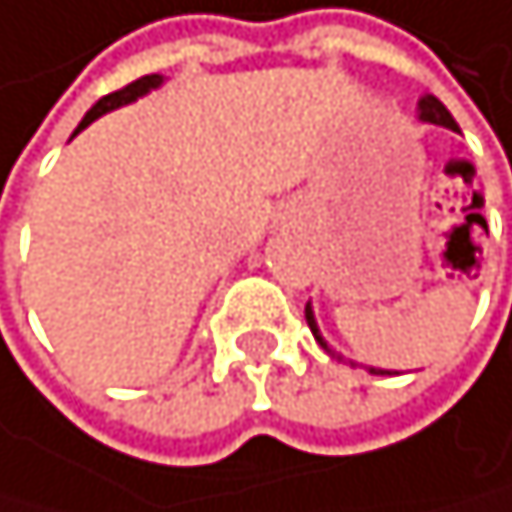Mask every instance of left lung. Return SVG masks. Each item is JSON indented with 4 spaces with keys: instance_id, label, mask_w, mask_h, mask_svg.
Masks as SVG:
<instances>
[{
    "instance_id": "8db88e82",
    "label": "left lung",
    "mask_w": 512,
    "mask_h": 512,
    "mask_svg": "<svg viewBox=\"0 0 512 512\" xmlns=\"http://www.w3.org/2000/svg\"><path fill=\"white\" fill-rule=\"evenodd\" d=\"M420 120H430V123H440V127H449V130H459L456 127V120H452V114L446 111V104L440 101V98H433V95H427L424 101H420ZM306 321H309V328H312V334L318 337V328H315V315H312V309L306 306ZM321 341V337H318ZM325 344V341H321ZM373 373H382V369H373ZM382 376H392V373H382Z\"/></svg>"
}]
</instances>
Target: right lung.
I'll use <instances>...</instances> for the list:
<instances>
[{"label":"right lung","mask_w":512,"mask_h":512,"mask_svg":"<svg viewBox=\"0 0 512 512\" xmlns=\"http://www.w3.org/2000/svg\"><path fill=\"white\" fill-rule=\"evenodd\" d=\"M162 82V76H143V79H136V82H130V85H123V88H117V92H111V95H104L92 111L85 114V120L79 123V130H85L88 123H92L95 117H101V114H107V111H114V107H120V104H130V101H136L139 95H146L149 88H155ZM76 130V133H79Z\"/></svg>","instance_id":"add662e5"}]
</instances>
